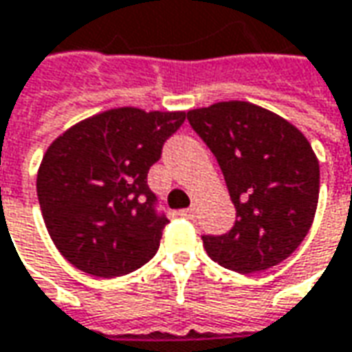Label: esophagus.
<instances>
[{
	"label": "esophagus",
	"instance_id": "obj_1",
	"mask_svg": "<svg viewBox=\"0 0 352 352\" xmlns=\"http://www.w3.org/2000/svg\"><path fill=\"white\" fill-rule=\"evenodd\" d=\"M179 216L192 220V218H195V208H185V210H179Z\"/></svg>",
	"mask_w": 352,
	"mask_h": 352
}]
</instances>
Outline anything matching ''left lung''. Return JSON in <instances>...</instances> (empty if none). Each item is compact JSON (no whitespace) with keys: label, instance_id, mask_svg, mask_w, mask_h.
I'll use <instances>...</instances> for the list:
<instances>
[{"label":"left lung","instance_id":"1","mask_svg":"<svg viewBox=\"0 0 352 352\" xmlns=\"http://www.w3.org/2000/svg\"><path fill=\"white\" fill-rule=\"evenodd\" d=\"M224 173L236 224L202 236L208 257L236 273L271 269L308 236L320 197V162L306 136L283 116L222 101L187 113Z\"/></svg>","mask_w":352,"mask_h":352}]
</instances>
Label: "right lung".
I'll list each match as a JSON object with an SVG mask.
<instances>
[{"mask_svg": "<svg viewBox=\"0 0 352 352\" xmlns=\"http://www.w3.org/2000/svg\"><path fill=\"white\" fill-rule=\"evenodd\" d=\"M185 113L111 109L48 146L36 175L44 224L58 251L93 276H122L160 248L165 214L155 210L148 171Z\"/></svg>", "mask_w": 352, "mask_h": 352, "instance_id": "obj_1", "label": "right lung"}]
</instances>
